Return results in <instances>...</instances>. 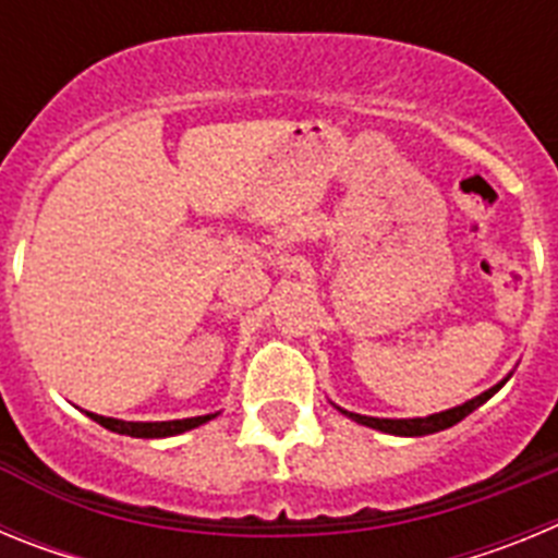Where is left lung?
<instances>
[{
  "mask_svg": "<svg viewBox=\"0 0 558 558\" xmlns=\"http://www.w3.org/2000/svg\"><path fill=\"white\" fill-rule=\"evenodd\" d=\"M506 379H502V383H497L495 388H489V391H483L481 397L470 399V402H463V405L450 408V411L433 413V416H425V418H377V416H360V413L343 411V408H338V411L347 413L349 418H354L357 425H366V427H374V430L391 433V436H427V433H438V430H447V427L458 425V422L470 416L475 408H481L486 399L495 397V393L506 386Z\"/></svg>",
  "mask_w": 558,
  "mask_h": 558,
  "instance_id": "left-lung-1",
  "label": "left lung"
}]
</instances>
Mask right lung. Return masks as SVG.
Returning <instances> with one entry per match:
<instances>
[{
	"mask_svg": "<svg viewBox=\"0 0 558 558\" xmlns=\"http://www.w3.org/2000/svg\"><path fill=\"white\" fill-rule=\"evenodd\" d=\"M102 425L106 430L120 433V436H133V438H167V436H179V433L192 430V427L204 425L209 418H215L218 413H209V416H192V418H172V422H122V418L111 416H97V413H86Z\"/></svg>",
	"mask_w": 558,
	"mask_h": 558,
	"instance_id": "obj_1",
	"label": "right lung"
}]
</instances>
